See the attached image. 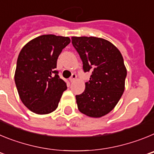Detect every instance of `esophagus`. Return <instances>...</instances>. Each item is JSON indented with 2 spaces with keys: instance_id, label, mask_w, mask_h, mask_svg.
I'll return each mask as SVG.
<instances>
[{
  "instance_id": "esophagus-1",
  "label": "esophagus",
  "mask_w": 154,
  "mask_h": 154,
  "mask_svg": "<svg viewBox=\"0 0 154 154\" xmlns=\"http://www.w3.org/2000/svg\"><path fill=\"white\" fill-rule=\"evenodd\" d=\"M76 77H77V76H76V74L73 73V74L72 75V76H71V77H70V79H70L71 82H73L75 79Z\"/></svg>"
}]
</instances>
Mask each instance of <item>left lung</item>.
Here are the masks:
<instances>
[{
  "instance_id": "1",
  "label": "left lung",
  "mask_w": 154,
  "mask_h": 154,
  "mask_svg": "<svg viewBox=\"0 0 154 154\" xmlns=\"http://www.w3.org/2000/svg\"><path fill=\"white\" fill-rule=\"evenodd\" d=\"M72 43L84 72H91L84 92L75 96L78 109L90 117H101L112 110L124 92L123 58L115 45L100 38L72 37Z\"/></svg>"
}]
</instances>
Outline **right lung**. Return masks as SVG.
Wrapping results in <instances>:
<instances>
[{
  "mask_svg": "<svg viewBox=\"0 0 154 154\" xmlns=\"http://www.w3.org/2000/svg\"><path fill=\"white\" fill-rule=\"evenodd\" d=\"M69 43L68 37L41 35L30 41L19 53L16 87L24 106L35 113L48 114L56 109L67 89L55 69L58 56Z\"/></svg>",
  "mask_w": 154,
  "mask_h": 154,
  "instance_id": "obj_1",
  "label": "right lung"
}]
</instances>
